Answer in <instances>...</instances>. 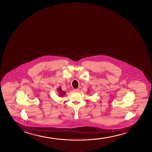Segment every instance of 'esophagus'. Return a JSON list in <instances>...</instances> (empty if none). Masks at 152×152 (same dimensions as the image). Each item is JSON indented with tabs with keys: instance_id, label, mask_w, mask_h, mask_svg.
I'll return each mask as SVG.
<instances>
[{
	"instance_id": "obj_1",
	"label": "esophagus",
	"mask_w": 152,
	"mask_h": 152,
	"mask_svg": "<svg viewBox=\"0 0 152 152\" xmlns=\"http://www.w3.org/2000/svg\"><path fill=\"white\" fill-rule=\"evenodd\" d=\"M79 91H80L79 89H74L73 90V92H79Z\"/></svg>"
}]
</instances>
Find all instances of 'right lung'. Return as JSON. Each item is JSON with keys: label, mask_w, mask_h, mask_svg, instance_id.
<instances>
[{"label": "right lung", "mask_w": 152, "mask_h": 152, "mask_svg": "<svg viewBox=\"0 0 152 152\" xmlns=\"http://www.w3.org/2000/svg\"><path fill=\"white\" fill-rule=\"evenodd\" d=\"M58 92H59V96H63L65 94V91H62V90L61 89V88L60 87L58 88Z\"/></svg>", "instance_id": "add662e5"}]
</instances>
